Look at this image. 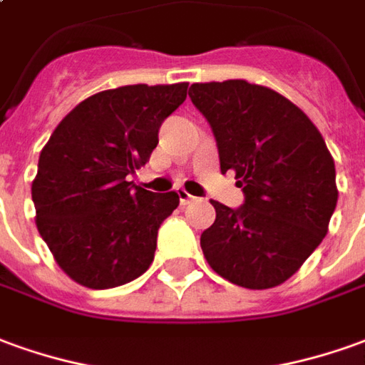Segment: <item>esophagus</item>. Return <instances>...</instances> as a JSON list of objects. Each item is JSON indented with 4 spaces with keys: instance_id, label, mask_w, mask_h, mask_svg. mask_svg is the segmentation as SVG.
<instances>
[{
    "instance_id": "34e87169",
    "label": "esophagus",
    "mask_w": 365,
    "mask_h": 365,
    "mask_svg": "<svg viewBox=\"0 0 365 365\" xmlns=\"http://www.w3.org/2000/svg\"><path fill=\"white\" fill-rule=\"evenodd\" d=\"M178 197H180V203H182V205H185V203H190V201L193 200V195H190L185 190H178Z\"/></svg>"
}]
</instances>
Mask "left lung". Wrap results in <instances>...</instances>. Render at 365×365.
Segmentation results:
<instances>
[{
	"label": "left lung",
	"mask_w": 365,
	"mask_h": 365,
	"mask_svg": "<svg viewBox=\"0 0 365 365\" xmlns=\"http://www.w3.org/2000/svg\"><path fill=\"white\" fill-rule=\"evenodd\" d=\"M190 98L215 134L221 172L233 170L245 193L237 209L211 200L215 221L201 233L209 267L243 289L279 287L328 233L332 154L307 114L269 86L195 83Z\"/></svg>",
	"instance_id": "8db88e82"
}]
</instances>
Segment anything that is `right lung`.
<instances>
[{"instance_id":"right-lung-1","label":"right lung","mask_w":365,"mask_h":365,"mask_svg":"<svg viewBox=\"0 0 365 365\" xmlns=\"http://www.w3.org/2000/svg\"><path fill=\"white\" fill-rule=\"evenodd\" d=\"M185 96L187 83L96 93L58 122L41 150L31 183L35 223L58 267L86 289L126 284L154 261L158 229L180 197L126 175L150 160L162 122Z\"/></svg>"}]
</instances>
